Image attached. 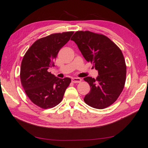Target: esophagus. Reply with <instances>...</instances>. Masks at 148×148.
I'll return each instance as SVG.
<instances>
[{"label": "esophagus", "mask_w": 148, "mask_h": 148, "mask_svg": "<svg viewBox=\"0 0 148 148\" xmlns=\"http://www.w3.org/2000/svg\"><path fill=\"white\" fill-rule=\"evenodd\" d=\"M82 82V79L79 77H74L72 79V82L76 83H80Z\"/></svg>", "instance_id": "34e87169"}]
</instances>
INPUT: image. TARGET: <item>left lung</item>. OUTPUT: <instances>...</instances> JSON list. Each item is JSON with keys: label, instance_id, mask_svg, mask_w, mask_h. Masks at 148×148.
Masks as SVG:
<instances>
[{"label": "left lung", "instance_id": "left-lung-1", "mask_svg": "<svg viewBox=\"0 0 148 148\" xmlns=\"http://www.w3.org/2000/svg\"><path fill=\"white\" fill-rule=\"evenodd\" d=\"M71 40L76 43L85 59L93 64L99 74L96 79L84 78L90 86L84 101L97 109L110 106L125 85L126 65L122 51L109 38L88 31H76Z\"/></svg>", "mask_w": 148, "mask_h": 148}]
</instances>
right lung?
<instances>
[{
  "label": "right lung",
  "mask_w": 148,
  "mask_h": 148,
  "mask_svg": "<svg viewBox=\"0 0 148 148\" xmlns=\"http://www.w3.org/2000/svg\"><path fill=\"white\" fill-rule=\"evenodd\" d=\"M73 31L51 34L37 40L23 58L20 81L26 95L43 109L56 106L62 101L71 79L57 77L47 71L54 65L60 49L70 40Z\"/></svg>",
  "instance_id": "1"
}]
</instances>
